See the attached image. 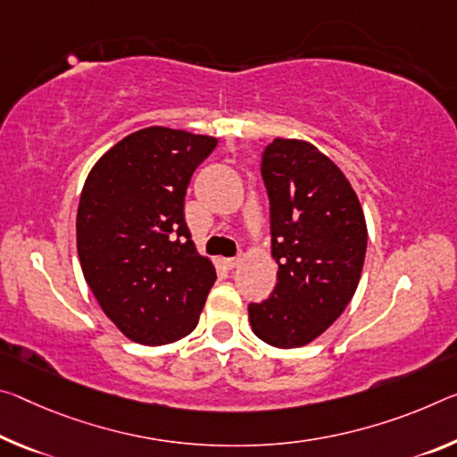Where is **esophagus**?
Segmentation results:
<instances>
[{"label":"esophagus","instance_id":"34e87169","mask_svg":"<svg viewBox=\"0 0 457 457\" xmlns=\"http://www.w3.org/2000/svg\"><path fill=\"white\" fill-rule=\"evenodd\" d=\"M237 262H240V256H234V258H223V264H226V268H236Z\"/></svg>","mask_w":457,"mask_h":457}]
</instances>
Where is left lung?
<instances>
[{
    "label": "left lung",
    "instance_id": "left-lung-1",
    "mask_svg": "<svg viewBox=\"0 0 457 457\" xmlns=\"http://www.w3.org/2000/svg\"><path fill=\"white\" fill-rule=\"evenodd\" d=\"M270 201L277 287L250 303L252 331L274 347H299L342 315L356 293L368 231L344 172L315 146L277 137L260 161Z\"/></svg>",
    "mask_w": 457,
    "mask_h": 457
}]
</instances>
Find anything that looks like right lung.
I'll use <instances>...</instances> for the list:
<instances>
[{"mask_svg": "<svg viewBox=\"0 0 457 457\" xmlns=\"http://www.w3.org/2000/svg\"><path fill=\"white\" fill-rule=\"evenodd\" d=\"M217 137L146 128L105 152L85 180L77 250L85 280L120 331L144 345L189 336L215 270L195 250L185 195Z\"/></svg>", "mask_w": 457, "mask_h": 457, "instance_id": "right-lung-1", "label": "right lung"}]
</instances>
